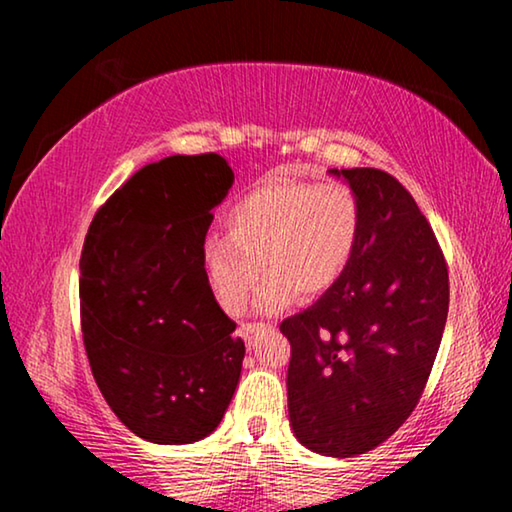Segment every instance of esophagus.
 I'll list each match as a JSON object with an SVG mask.
<instances>
[{"label":"esophagus","mask_w":512,"mask_h":512,"mask_svg":"<svg viewBox=\"0 0 512 512\" xmlns=\"http://www.w3.org/2000/svg\"><path fill=\"white\" fill-rule=\"evenodd\" d=\"M262 327H264L262 323H241L237 332H239L241 339H244L248 345H253V341H255V334H257L259 329H262Z\"/></svg>","instance_id":"esophagus-1"}]
</instances>
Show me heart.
Wrapping results in <instances>:
<instances>
[{"instance_id": "heart-1", "label": "heart", "mask_w": 512, "mask_h": 512, "mask_svg": "<svg viewBox=\"0 0 512 512\" xmlns=\"http://www.w3.org/2000/svg\"><path fill=\"white\" fill-rule=\"evenodd\" d=\"M361 225V201L350 185L268 178L228 207V235L203 241L205 282L230 314L244 307L259 266L266 271L255 298L259 311L271 314L296 296L316 298L350 268Z\"/></svg>"}]
</instances>
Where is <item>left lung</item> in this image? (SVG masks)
Wrapping results in <instances>:
<instances>
[{
    "label": "left lung",
    "mask_w": 512,
    "mask_h": 512,
    "mask_svg": "<svg viewBox=\"0 0 512 512\" xmlns=\"http://www.w3.org/2000/svg\"><path fill=\"white\" fill-rule=\"evenodd\" d=\"M357 192L352 264L316 305L282 320L289 420L311 452L366 454L402 427L427 386L449 309L447 262L400 180L332 169Z\"/></svg>",
    "instance_id": "1"
}]
</instances>
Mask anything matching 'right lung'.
<instances>
[{
  "instance_id": "right-lung-1",
  "label": "right lung",
  "mask_w": 512,
  "mask_h": 512,
  "mask_svg": "<svg viewBox=\"0 0 512 512\" xmlns=\"http://www.w3.org/2000/svg\"><path fill=\"white\" fill-rule=\"evenodd\" d=\"M235 173L219 153L151 162L103 203L81 253L94 381L135 436L196 443L219 427L246 345L207 287L201 246Z\"/></svg>"
}]
</instances>
